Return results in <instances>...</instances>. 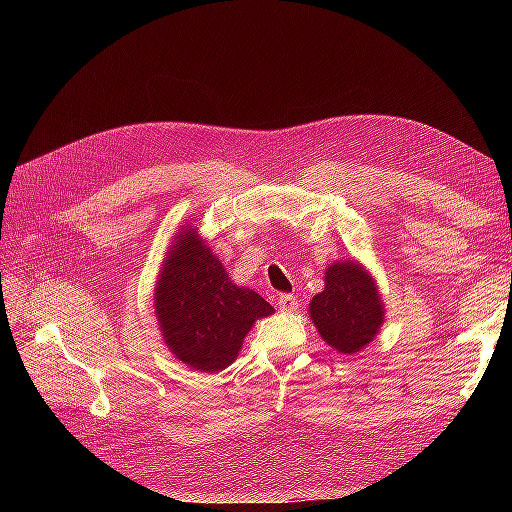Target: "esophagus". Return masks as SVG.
<instances>
[{"instance_id":"34e87169","label":"esophagus","mask_w":512,"mask_h":512,"mask_svg":"<svg viewBox=\"0 0 512 512\" xmlns=\"http://www.w3.org/2000/svg\"><path fill=\"white\" fill-rule=\"evenodd\" d=\"M277 307H280L282 312H294V309L299 307V303H297V297H294V294L282 292L280 297H277Z\"/></svg>"}]
</instances>
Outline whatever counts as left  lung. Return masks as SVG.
<instances>
[{
	"label": "left lung",
	"mask_w": 512,
	"mask_h": 512,
	"mask_svg": "<svg viewBox=\"0 0 512 512\" xmlns=\"http://www.w3.org/2000/svg\"><path fill=\"white\" fill-rule=\"evenodd\" d=\"M324 342L344 354L359 352L376 337L384 309L374 280L352 260L337 262L324 275V290L309 303Z\"/></svg>",
	"instance_id": "1"
}]
</instances>
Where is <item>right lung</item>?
<instances>
[{
	"instance_id": "add662e5",
	"label": "right lung",
	"mask_w": 512,
	"mask_h": 512,
	"mask_svg": "<svg viewBox=\"0 0 512 512\" xmlns=\"http://www.w3.org/2000/svg\"><path fill=\"white\" fill-rule=\"evenodd\" d=\"M269 314L273 307L260 294L230 282L194 228L181 232L156 288L160 329L179 361L207 374L222 371L252 324Z\"/></svg>"
}]
</instances>
